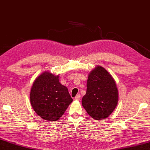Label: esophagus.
I'll return each mask as SVG.
<instances>
[{
  "label": "esophagus",
  "mask_w": 150,
  "mask_h": 150,
  "mask_svg": "<svg viewBox=\"0 0 150 150\" xmlns=\"http://www.w3.org/2000/svg\"><path fill=\"white\" fill-rule=\"evenodd\" d=\"M80 98V94H78V95H76V97L74 98V100H79Z\"/></svg>",
  "instance_id": "obj_1"
}]
</instances>
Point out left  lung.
Here are the masks:
<instances>
[{"label": "left lung", "instance_id": "8db88e82", "mask_svg": "<svg viewBox=\"0 0 150 150\" xmlns=\"http://www.w3.org/2000/svg\"><path fill=\"white\" fill-rule=\"evenodd\" d=\"M86 86L82 106L95 120L107 118L118 102V90L114 78L102 66H96L89 72Z\"/></svg>", "mask_w": 150, "mask_h": 150}]
</instances>
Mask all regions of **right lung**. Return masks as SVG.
Masks as SVG:
<instances>
[{"instance_id":"right-lung-1","label":"right lung","mask_w":150,"mask_h":150,"mask_svg":"<svg viewBox=\"0 0 150 150\" xmlns=\"http://www.w3.org/2000/svg\"><path fill=\"white\" fill-rule=\"evenodd\" d=\"M32 107L42 118L56 122L73 101L68 88L59 82V74L45 71L34 80L30 92Z\"/></svg>"}]
</instances>
